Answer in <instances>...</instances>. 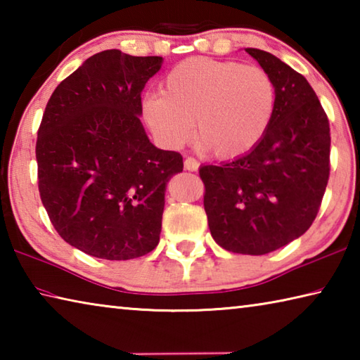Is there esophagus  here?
<instances>
[{"label":"esophagus","instance_id":"1","mask_svg":"<svg viewBox=\"0 0 360 360\" xmlns=\"http://www.w3.org/2000/svg\"><path fill=\"white\" fill-rule=\"evenodd\" d=\"M198 167H200V163L195 160L193 157H187L184 160V168L188 169V172H197Z\"/></svg>","mask_w":360,"mask_h":360}]
</instances>
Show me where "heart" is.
Masks as SVG:
<instances>
[{
    "label": "heart",
    "mask_w": 360,
    "mask_h": 360,
    "mask_svg": "<svg viewBox=\"0 0 360 360\" xmlns=\"http://www.w3.org/2000/svg\"><path fill=\"white\" fill-rule=\"evenodd\" d=\"M275 108V84L265 70L205 57L173 66L162 94L143 100V115L158 141L179 148L195 122V139L222 160L251 152L270 129Z\"/></svg>",
    "instance_id": "heart-1"
}]
</instances>
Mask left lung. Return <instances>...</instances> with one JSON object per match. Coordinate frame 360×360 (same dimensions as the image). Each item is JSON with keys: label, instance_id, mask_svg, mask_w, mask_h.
Returning a JSON list of instances; mask_svg holds the SVG:
<instances>
[{"label": "left lung", "instance_id": "1", "mask_svg": "<svg viewBox=\"0 0 360 360\" xmlns=\"http://www.w3.org/2000/svg\"><path fill=\"white\" fill-rule=\"evenodd\" d=\"M245 51L275 84L270 129L248 154L200 167V178L214 241L230 252L262 255L311 227L330 172V129L300 72L270 52Z\"/></svg>", "mask_w": 360, "mask_h": 360}]
</instances>
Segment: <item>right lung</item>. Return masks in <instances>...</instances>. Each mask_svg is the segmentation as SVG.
Here are the masks:
<instances>
[{
    "label": "right lung",
    "instance_id": "obj_1",
    "mask_svg": "<svg viewBox=\"0 0 360 360\" xmlns=\"http://www.w3.org/2000/svg\"><path fill=\"white\" fill-rule=\"evenodd\" d=\"M162 63L103 51L47 101L36 141L42 205L58 235L94 257L136 259L160 240L167 184L184 167L139 120L141 92Z\"/></svg>",
    "mask_w": 360,
    "mask_h": 360
}]
</instances>
